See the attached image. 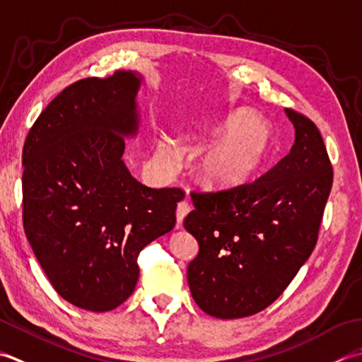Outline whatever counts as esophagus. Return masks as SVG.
I'll return each mask as SVG.
<instances>
[{
  "instance_id": "obj_1",
  "label": "esophagus",
  "mask_w": 362,
  "mask_h": 362,
  "mask_svg": "<svg viewBox=\"0 0 362 362\" xmlns=\"http://www.w3.org/2000/svg\"><path fill=\"white\" fill-rule=\"evenodd\" d=\"M190 212V203L187 200H182L178 203V208H176V223L181 225L182 220L186 218L187 214Z\"/></svg>"
}]
</instances>
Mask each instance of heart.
Segmentation results:
<instances>
[{"mask_svg":"<svg viewBox=\"0 0 362 362\" xmlns=\"http://www.w3.org/2000/svg\"><path fill=\"white\" fill-rule=\"evenodd\" d=\"M202 136L220 137L195 160L198 180L216 189H230L245 181L259 167L272 142L269 124L248 110H235L209 131L195 134ZM156 154L167 170L181 159L180 146L167 137L158 140Z\"/></svg>","mask_w":362,"mask_h":362,"instance_id":"heart-1","label":"heart"}]
</instances>
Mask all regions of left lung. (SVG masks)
I'll return each instance as SVG.
<instances>
[{
    "mask_svg": "<svg viewBox=\"0 0 362 362\" xmlns=\"http://www.w3.org/2000/svg\"><path fill=\"white\" fill-rule=\"evenodd\" d=\"M291 153L259 178L218 192H192L184 228L200 252L187 267L195 303L217 319L270 306L291 284L319 239L333 167L319 128L293 109Z\"/></svg>",
    "mask_w": 362,
    "mask_h": 362,
    "instance_id": "8db88e82",
    "label": "left lung"
}]
</instances>
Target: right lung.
<instances>
[{"label":"right lung","instance_id":"1","mask_svg":"<svg viewBox=\"0 0 362 362\" xmlns=\"http://www.w3.org/2000/svg\"><path fill=\"white\" fill-rule=\"evenodd\" d=\"M142 78L119 70L65 87L23 146V226L64 300L93 313L120 306L139 279V253L172 231L178 187L151 189L122 159L139 128Z\"/></svg>","mask_w":362,"mask_h":362}]
</instances>
